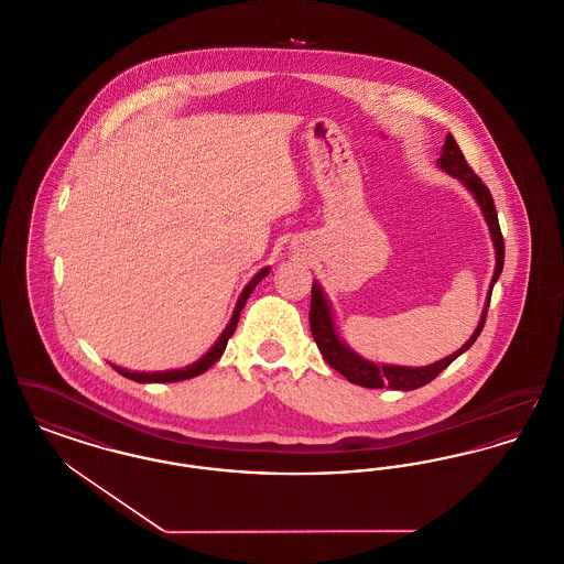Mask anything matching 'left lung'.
<instances>
[{
	"label": "left lung",
	"instance_id": "left-lung-1",
	"mask_svg": "<svg viewBox=\"0 0 564 564\" xmlns=\"http://www.w3.org/2000/svg\"><path fill=\"white\" fill-rule=\"evenodd\" d=\"M438 166L443 167L445 172L454 174L456 178H460L464 185L473 192L475 199L479 202L484 217L490 226V234L495 240V249H497V268H495V276L490 283V294H488V302L481 315V322L477 326V330L473 332V336L464 343L458 351H454L452 356L438 360L431 366H422V368H406V366H379L368 362L365 358H360L358 354H354L347 345L340 343L338 334L334 330V322H332L330 306L324 299V292L317 283H313L311 288V313H308V322H311V334L324 356V360L338 370L345 379H349L356 386L362 388H370V390H379V388H390V390H417L426 383H431L432 379L443 372L447 366L452 365L460 354H464L475 340L477 336L484 330L486 324V315H488V306H490V299H492V288L497 283L500 272H502V264H505V240L500 234V226H498L497 208H495V199L490 189L486 187V183L473 172V167L466 164L463 151L458 147V142L452 138V133H447L445 138V147L443 153L436 162Z\"/></svg>",
	"mask_w": 564,
	"mask_h": 564
}]
</instances>
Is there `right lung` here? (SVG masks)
<instances>
[{
	"label": "right lung",
	"mask_w": 564,
	"mask_h": 564,
	"mask_svg": "<svg viewBox=\"0 0 564 564\" xmlns=\"http://www.w3.org/2000/svg\"><path fill=\"white\" fill-rule=\"evenodd\" d=\"M265 274H268V268L260 270V272L249 281V285L242 290L240 299L236 302V308H234L232 319H230L228 328L219 336V340L210 347V351L199 358L198 362L185 366V368H176V370H166V372H132V370H126V368L115 365H112V368H115L119 375H123V377H128V379H132V381H138V383H172V381H183V379L198 377L204 370H208L210 366L215 365V362L221 358V354L226 351V345H228L230 336H232L234 330H236V324H238V317H240V311H242L245 302L251 296V292L256 290V285L264 279Z\"/></svg>",
	"instance_id": "right-lung-1"
}]
</instances>
